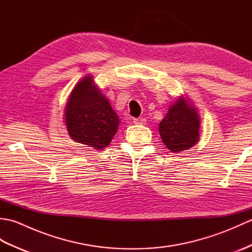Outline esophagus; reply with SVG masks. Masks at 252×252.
I'll list each match as a JSON object with an SVG mask.
<instances>
[{
  "label": "esophagus",
  "instance_id": "esophagus-1",
  "mask_svg": "<svg viewBox=\"0 0 252 252\" xmlns=\"http://www.w3.org/2000/svg\"><path fill=\"white\" fill-rule=\"evenodd\" d=\"M133 122L135 123V125H146V119L145 118H136V119H133Z\"/></svg>",
  "mask_w": 252,
  "mask_h": 252
}]
</instances>
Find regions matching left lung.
Returning a JSON list of instances; mask_svg holds the SVG:
<instances>
[{"instance_id":"obj_1","label":"left lung","mask_w":252,"mask_h":252,"mask_svg":"<svg viewBox=\"0 0 252 252\" xmlns=\"http://www.w3.org/2000/svg\"><path fill=\"white\" fill-rule=\"evenodd\" d=\"M199 116L194 107L180 98L170 107L159 125V134L171 152L178 153L194 146L199 140Z\"/></svg>"}]
</instances>
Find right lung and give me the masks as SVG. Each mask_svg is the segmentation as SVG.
<instances>
[{
  "label": "right lung",
  "instance_id": "1",
  "mask_svg": "<svg viewBox=\"0 0 252 252\" xmlns=\"http://www.w3.org/2000/svg\"><path fill=\"white\" fill-rule=\"evenodd\" d=\"M69 135L78 143L96 149L106 147L115 136L119 118L104 95L84 78L73 89L65 110Z\"/></svg>",
  "mask_w": 252,
  "mask_h": 252
}]
</instances>
